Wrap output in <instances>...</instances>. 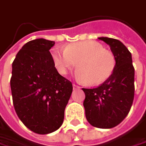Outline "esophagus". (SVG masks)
Listing matches in <instances>:
<instances>
[{
  "instance_id": "34e87169",
  "label": "esophagus",
  "mask_w": 146,
  "mask_h": 146,
  "mask_svg": "<svg viewBox=\"0 0 146 146\" xmlns=\"http://www.w3.org/2000/svg\"><path fill=\"white\" fill-rule=\"evenodd\" d=\"M73 90H76V89H79V88H80L79 86L76 85V84H73Z\"/></svg>"
}]
</instances>
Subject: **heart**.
Segmentation results:
<instances>
[{"mask_svg":"<svg viewBox=\"0 0 146 146\" xmlns=\"http://www.w3.org/2000/svg\"><path fill=\"white\" fill-rule=\"evenodd\" d=\"M54 65L61 74H66L78 64L76 77L90 85L103 83L113 74L116 60L113 54L105 50L96 41H85L68 45L64 50L52 52Z\"/></svg>","mask_w":146,"mask_h":146,"instance_id":"obj_1","label":"heart"}]
</instances>
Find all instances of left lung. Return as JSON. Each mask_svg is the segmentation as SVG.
<instances>
[{"instance_id": "1", "label": "left lung", "mask_w": 146, "mask_h": 146, "mask_svg": "<svg viewBox=\"0 0 146 146\" xmlns=\"http://www.w3.org/2000/svg\"><path fill=\"white\" fill-rule=\"evenodd\" d=\"M110 46L116 65L110 78L95 88H82L86 117L93 127L108 129L116 127L128 114L134 100L135 69L131 54L120 41L99 37Z\"/></svg>"}]
</instances>
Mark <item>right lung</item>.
<instances>
[{
  "mask_svg": "<svg viewBox=\"0 0 146 146\" xmlns=\"http://www.w3.org/2000/svg\"><path fill=\"white\" fill-rule=\"evenodd\" d=\"M54 41L27 42L12 64L10 87L16 113L37 134L58 130L73 92L72 82L58 73L50 52Z\"/></svg>",
  "mask_w": 146,
  "mask_h": 146,
  "instance_id": "1",
  "label": "right lung"
}]
</instances>
